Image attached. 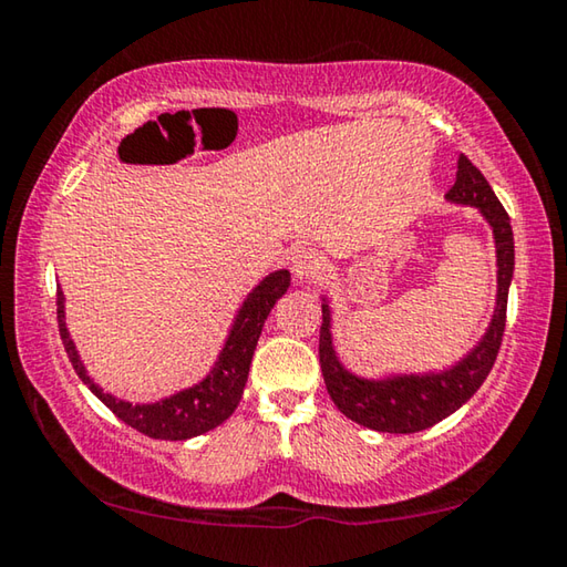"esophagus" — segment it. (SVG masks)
<instances>
[{
	"mask_svg": "<svg viewBox=\"0 0 567 567\" xmlns=\"http://www.w3.org/2000/svg\"><path fill=\"white\" fill-rule=\"evenodd\" d=\"M320 270H322V257L315 252V249H310V247L297 249L292 257V275L297 282L315 280V277L320 275Z\"/></svg>",
	"mask_w": 567,
	"mask_h": 567,
	"instance_id": "1",
	"label": "esophagus"
}]
</instances>
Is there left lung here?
<instances>
[{
  "label": "left lung",
  "mask_w": 567,
  "mask_h": 567,
  "mask_svg": "<svg viewBox=\"0 0 567 567\" xmlns=\"http://www.w3.org/2000/svg\"><path fill=\"white\" fill-rule=\"evenodd\" d=\"M447 203L475 207L495 237L497 257V300L493 320L480 342L465 358H460L447 370L437 372H410V375L360 378L340 362L332 344V310L328 297H322V328H320V368L324 385L334 405L344 417L378 433H420L433 427L460 410L475 395L485 378L491 375L497 350L505 332L507 290L515 270V243L513 227L501 199L493 187L480 175V169L465 155L457 159V177L447 192Z\"/></svg>",
  "instance_id": "1"
}]
</instances>
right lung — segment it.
<instances>
[{"label": "right lung", "mask_w": 567, "mask_h": 567, "mask_svg": "<svg viewBox=\"0 0 567 567\" xmlns=\"http://www.w3.org/2000/svg\"><path fill=\"white\" fill-rule=\"evenodd\" d=\"M287 287H290V272L287 270H275L267 275L265 280H260V285L252 287V292L245 297L243 307L237 310L233 328H229V334L223 350L217 354L213 370L197 385L179 390L175 395L162 398L157 402H137V405L110 395V392H104L87 375V368H84L80 352L74 348L70 330H66L62 290H56V322H60L62 344L74 372L114 415L147 437L189 440L223 425L239 405L249 375V362H252L267 315H270L275 302L287 292Z\"/></svg>", "instance_id": "obj_1"}]
</instances>
